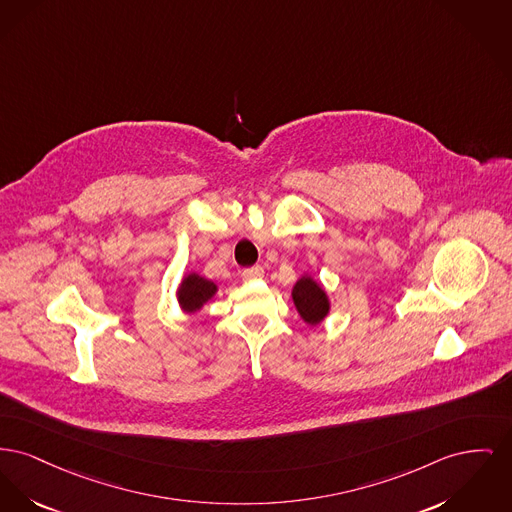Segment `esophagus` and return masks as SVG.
<instances>
[{
    "mask_svg": "<svg viewBox=\"0 0 512 512\" xmlns=\"http://www.w3.org/2000/svg\"><path fill=\"white\" fill-rule=\"evenodd\" d=\"M263 276H265V271H263V267H259V265H255V267H251V269H245V271L241 272V278H243L245 282L261 280Z\"/></svg>",
    "mask_w": 512,
    "mask_h": 512,
    "instance_id": "esophagus-1",
    "label": "esophagus"
}]
</instances>
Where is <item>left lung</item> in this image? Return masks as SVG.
<instances>
[{"label":"left lung","instance_id":"1","mask_svg":"<svg viewBox=\"0 0 512 512\" xmlns=\"http://www.w3.org/2000/svg\"><path fill=\"white\" fill-rule=\"evenodd\" d=\"M292 300L300 313L301 319L307 325H319L331 311V301L323 286L313 280L311 276L303 274L300 280L294 284Z\"/></svg>","mask_w":512,"mask_h":512}]
</instances>
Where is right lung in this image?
Segmentation results:
<instances>
[{
	"label": "right lung",
	"instance_id": "add662e5",
	"mask_svg": "<svg viewBox=\"0 0 512 512\" xmlns=\"http://www.w3.org/2000/svg\"><path fill=\"white\" fill-rule=\"evenodd\" d=\"M218 286L197 272H189L183 276L178 288V303L185 313H197L207 301L212 300Z\"/></svg>",
	"mask_w": 512,
	"mask_h": 512
}]
</instances>
